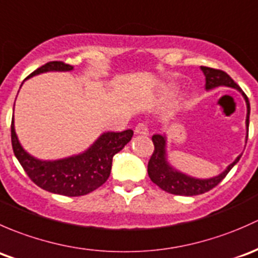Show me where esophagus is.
Segmentation results:
<instances>
[{"instance_id":"34e87169","label":"esophagus","mask_w":258,"mask_h":258,"mask_svg":"<svg viewBox=\"0 0 258 258\" xmlns=\"http://www.w3.org/2000/svg\"><path fill=\"white\" fill-rule=\"evenodd\" d=\"M135 134H140V135H148L149 134V129L145 124L139 123L137 126H135Z\"/></svg>"}]
</instances>
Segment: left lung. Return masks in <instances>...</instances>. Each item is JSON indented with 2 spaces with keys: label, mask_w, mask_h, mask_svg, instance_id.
<instances>
[{
  "label": "left lung",
  "mask_w": 258,
  "mask_h": 258,
  "mask_svg": "<svg viewBox=\"0 0 258 258\" xmlns=\"http://www.w3.org/2000/svg\"><path fill=\"white\" fill-rule=\"evenodd\" d=\"M204 76H205L206 84L205 89L211 90L217 88V87H230V88L237 89L242 94L243 99L246 102L247 107V114H246V143H247L248 137V124H249V102L248 98L242 89L233 82V79L225 73L224 71L214 70L209 67H201ZM154 143V153L151 155L150 160L148 163V174L151 181L158 185L159 187L163 188L164 191L174 195H182V196H195L200 194L208 192L209 190L214 188L217 184L222 181L225 176L228 174L231 169L238 163L242 154L235 159L233 163H231L221 174L216 176L209 177V179H199V177L190 176V175L181 172L180 170H176L168 160V151H166V145H168V139L165 134H155L153 135Z\"/></svg>",
  "instance_id": "8db88e82"
}]
</instances>
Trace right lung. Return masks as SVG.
<instances>
[{"label":"right lung","instance_id":"obj_1","mask_svg":"<svg viewBox=\"0 0 258 258\" xmlns=\"http://www.w3.org/2000/svg\"><path fill=\"white\" fill-rule=\"evenodd\" d=\"M71 71H73V66L63 62H49L26 79L47 72ZM132 137V129L120 133L105 132L83 153L58 160H41L32 156L21 145L13 118L11 124L13 153L32 181L49 192L71 198L87 195L102 186L110 175L113 156L128 144Z\"/></svg>","mask_w":258,"mask_h":258}]
</instances>
